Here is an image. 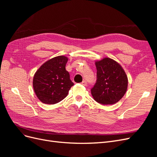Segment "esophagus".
Segmentation results:
<instances>
[{"mask_svg": "<svg viewBox=\"0 0 157 157\" xmlns=\"http://www.w3.org/2000/svg\"><path fill=\"white\" fill-rule=\"evenodd\" d=\"M81 84L83 85V86H86V85H87V82L86 81V80H84V81H82L81 82Z\"/></svg>", "mask_w": 157, "mask_h": 157, "instance_id": "esophagus-1", "label": "esophagus"}]
</instances>
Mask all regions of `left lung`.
<instances>
[{"label":"left lung","mask_w":157,"mask_h":157,"mask_svg":"<svg viewBox=\"0 0 157 157\" xmlns=\"http://www.w3.org/2000/svg\"><path fill=\"white\" fill-rule=\"evenodd\" d=\"M97 80L91 89L94 99L103 105H112L124 96L128 87V78L117 61L105 58L96 62Z\"/></svg>","instance_id":"8db88e82"}]
</instances>
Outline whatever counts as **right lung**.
<instances>
[{"label": "right lung", "instance_id": "add662e5", "mask_svg": "<svg viewBox=\"0 0 157 157\" xmlns=\"http://www.w3.org/2000/svg\"><path fill=\"white\" fill-rule=\"evenodd\" d=\"M67 58L56 57L42 65L33 78V88L37 98L46 104H55L67 96L74 85L65 69Z\"/></svg>", "mask_w": 157, "mask_h": 157}]
</instances>
